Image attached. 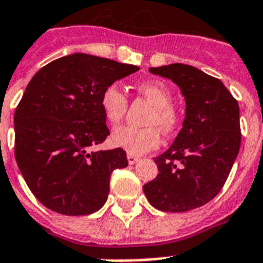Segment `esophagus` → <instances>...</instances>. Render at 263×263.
I'll list each match as a JSON object with an SVG mask.
<instances>
[{"mask_svg":"<svg viewBox=\"0 0 263 263\" xmlns=\"http://www.w3.org/2000/svg\"><path fill=\"white\" fill-rule=\"evenodd\" d=\"M127 160H128V164L134 165V164H136L138 161H139V157L134 156V154H128Z\"/></svg>","mask_w":263,"mask_h":263,"instance_id":"34e87169","label":"esophagus"}]
</instances>
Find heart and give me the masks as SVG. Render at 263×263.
<instances>
[{
    "label": "heart",
    "mask_w": 263,
    "mask_h": 263,
    "mask_svg": "<svg viewBox=\"0 0 263 263\" xmlns=\"http://www.w3.org/2000/svg\"><path fill=\"white\" fill-rule=\"evenodd\" d=\"M136 91L153 105L148 124H157L165 134H172L180 124V116L173 107V92L168 84L160 80H147L136 86ZM101 109L107 123L119 124L128 109V98L117 84H110L102 91ZM157 125L136 128L124 125L116 128L110 136L113 146L125 150L128 154L139 156L160 146L161 132Z\"/></svg>",
    "instance_id": "b5f03b06"
}]
</instances>
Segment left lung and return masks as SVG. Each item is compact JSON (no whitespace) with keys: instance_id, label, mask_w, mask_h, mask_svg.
Wrapping results in <instances>:
<instances>
[{"instance_id":"8db88e82","label":"left lung","mask_w":263,"mask_h":263,"mask_svg":"<svg viewBox=\"0 0 263 263\" xmlns=\"http://www.w3.org/2000/svg\"><path fill=\"white\" fill-rule=\"evenodd\" d=\"M148 71L179 86L185 117L172 146L154 158L160 173L143 192L162 212L194 210L221 191L239 154V105L220 79L195 67L171 64Z\"/></svg>"}]
</instances>
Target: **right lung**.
Instances as JSON below:
<instances>
[{
	"label": "right lung",
	"mask_w": 263,
	"mask_h": 263,
	"mask_svg": "<svg viewBox=\"0 0 263 263\" xmlns=\"http://www.w3.org/2000/svg\"><path fill=\"white\" fill-rule=\"evenodd\" d=\"M139 67L75 53L41 68L14 111V157L35 198L64 216L102 208L123 148L90 152L109 135L102 91Z\"/></svg>",
	"instance_id": "add662e5"
}]
</instances>
